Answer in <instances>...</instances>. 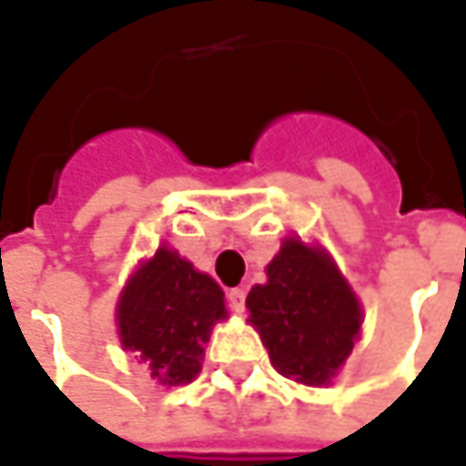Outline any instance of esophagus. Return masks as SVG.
Returning a JSON list of instances; mask_svg holds the SVG:
<instances>
[{
    "label": "esophagus",
    "mask_w": 466,
    "mask_h": 466,
    "mask_svg": "<svg viewBox=\"0 0 466 466\" xmlns=\"http://www.w3.org/2000/svg\"><path fill=\"white\" fill-rule=\"evenodd\" d=\"M228 309L236 313H241L246 309V293H243L241 288H236V290L228 293Z\"/></svg>",
    "instance_id": "1"
}]
</instances>
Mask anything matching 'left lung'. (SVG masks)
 <instances>
[{"label": "left lung", "instance_id": "8db88e82", "mask_svg": "<svg viewBox=\"0 0 466 466\" xmlns=\"http://www.w3.org/2000/svg\"><path fill=\"white\" fill-rule=\"evenodd\" d=\"M267 278L246 306L269 360L298 384H329L360 331L358 298L324 251L296 238L282 243Z\"/></svg>", "mask_w": 466, "mask_h": 466}]
</instances>
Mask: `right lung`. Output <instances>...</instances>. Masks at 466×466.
Listing matches in <instances>:
<instances>
[{
    "label": "right lung",
    "mask_w": 466,
    "mask_h": 466,
    "mask_svg": "<svg viewBox=\"0 0 466 466\" xmlns=\"http://www.w3.org/2000/svg\"><path fill=\"white\" fill-rule=\"evenodd\" d=\"M121 345L135 350L160 384H188L199 368L209 327L225 319L220 285L176 251L160 248L118 303Z\"/></svg>",
    "instance_id": "1"
}]
</instances>
